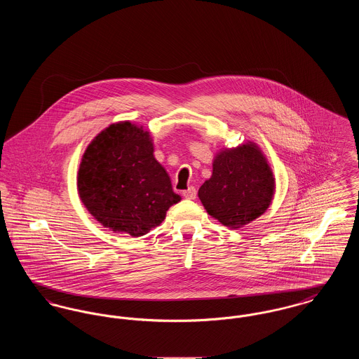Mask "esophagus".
<instances>
[{
    "instance_id": "obj_1",
    "label": "esophagus",
    "mask_w": 359,
    "mask_h": 359,
    "mask_svg": "<svg viewBox=\"0 0 359 359\" xmlns=\"http://www.w3.org/2000/svg\"><path fill=\"white\" fill-rule=\"evenodd\" d=\"M183 196L186 198V199H195L196 198V189L195 187H189L186 191H183Z\"/></svg>"
}]
</instances>
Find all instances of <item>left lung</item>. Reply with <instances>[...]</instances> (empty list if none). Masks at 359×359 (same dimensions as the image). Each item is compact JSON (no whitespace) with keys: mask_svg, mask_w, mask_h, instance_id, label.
<instances>
[{"mask_svg":"<svg viewBox=\"0 0 359 359\" xmlns=\"http://www.w3.org/2000/svg\"><path fill=\"white\" fill-rule=\"evenodd\" d=\"M272 168L253 141L224 148L212 161V175L199 188L205 211L223 226L239 229L261 217L272 203Z\"/></svg>","mask_w":359,"mask_h":359,"instance_id":"8db88e82","label":"left lung"}]
</instances>
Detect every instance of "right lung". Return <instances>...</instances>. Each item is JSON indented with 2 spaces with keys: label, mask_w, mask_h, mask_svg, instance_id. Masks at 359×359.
Wrapping results in <instances>:
<instances>
[{
  "label": "right lung",
  "mask_w": 359,
  "mask_h": 359,
  "mask_svg": "<svg viewBox=\"0 0 359 359\" xmlns=\"http://www.w3.org/2000/svg\"><path fill=\"white\" fill-rule=\"evenodd\" d=\"M154 152L149 132L130 121L109 125L86 148L78 171L79 198L111 231L145 236L180 202Z\"/></svg>",
  "instance_id": "1"
}]
</instances>
